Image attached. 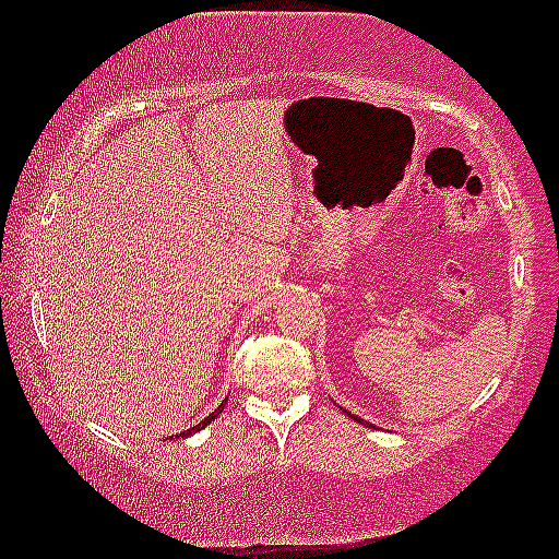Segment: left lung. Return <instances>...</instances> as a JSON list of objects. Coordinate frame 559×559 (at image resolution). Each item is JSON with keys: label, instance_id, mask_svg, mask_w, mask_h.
Returning a JSON list of instances; mask_svg holds the SVG:
<instances>
[{"label": "left lung", "instance_id": "8db88e82", "mask_svg": "<svg viewBox=\"0 0 559 559\" xmlns=\"http://www.w3.org/2000/svg\"><path fill=\"white\" fill-rule=\"evenodd\" d=\"M349 416H352V413H349ZM354 418V421H359V424H365V421H361V418H357V416H352Z\"/></svg>", "mask_w": 559, "mask_h": 559}]
</instances>
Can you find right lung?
<instances>
[{"label": "right lung", "mask_w": 559, "mask_h": 559, "mask_svg": "<svg viewBox=\"0 0 559 559\" xmlns=\"http://www.w3.org/2000/svg\"><path fill=\"white\" fill-rule=\"evenodd\" d=\"M221 411H223V405H221V408H217L215 413H210V416L205 418V421H202V424H198V426H192V429H190V431H182V433H179V437H182V439H185V437H190V433H194V431L205 429V426H207L210 421H215V418H217V416H221Z\"/></svg>", "instance_id": "obj_1"}]
</instances>
